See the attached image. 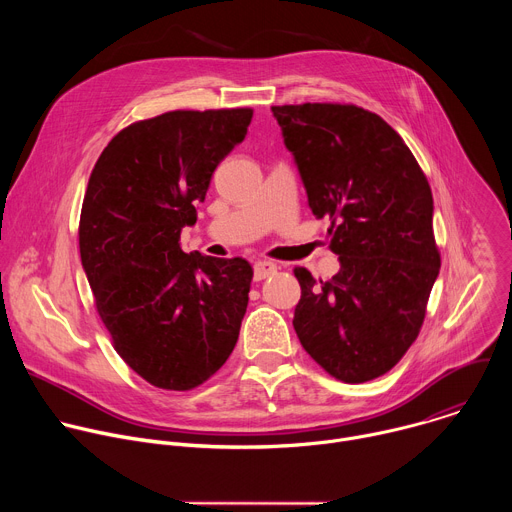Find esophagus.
I'll use <instances>...</instances> for the list:
<instances>
[{"instance_id":"obj_1","label":"esophagus","mask_w":512,"mask_h":512,"mask_svg":"<svg viewBox=\"0 0 512 512\" xmlns=\"http://www.w3.org/2000/svg\"><path fill=\"white\" fill-rule=\"evenodd\" d=\"M275 271H277V265H275L273 261H257V263L253 265V277H255V281H261V279L273 275Z\"/></svg>"}]
</instances>
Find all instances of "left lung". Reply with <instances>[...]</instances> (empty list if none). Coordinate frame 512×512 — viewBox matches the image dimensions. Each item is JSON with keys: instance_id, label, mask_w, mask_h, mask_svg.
I'll return each mask as SVG.
<instances>
[{"instance_id": "1", "label": "left lung", "mask_w": 512, "mask_h": 512, "mask_svg": "<svg viewBox=\"0 0 512 512\" xmlns=\"http://www.w3.org/2000/svg\"><path fill=\"white\" fill-rule=\"evenodd\" d=\"M294 154L308 204L330 221L340 271L306 267L294 328L306 352L338 381H373L415 342L440 273L431 188L401 135L356 105L271 107Z\"/></svg>"}]
</instances>
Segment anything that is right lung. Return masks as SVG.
Instances as JSON below:
<instances>
[{
	"mask_svg": "<svg viewBox=\"0 0 512 512\" xmlns=\"http://www.w3.org/2000/svg\"><path fill=\"white\" fill-rule=\"evenodd\" d=\"M253 109L168 111L121 129L83 200L79 247L113 348L154 387L190 391L231 356L253 269L184 253L212 172L247 135Z\"/></svg>",
	"mask_w": 512,
	"mask_h": 512,
	"instance_id": "right-lung-1",
	"label": "right lung"
}]
</instances>
